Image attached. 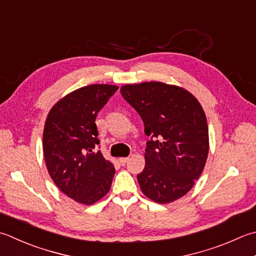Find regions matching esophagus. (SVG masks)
Returning <instances> with one entry per match:
<instances>
[{
    "label": "esophagus",
    "instance_id": "obj_1",
    "mask_svg": "<svg viewBox=\"0 0 256 256\" xmlns=\"http://www.w3.org/2000/svg\"><path fill=\"white\" fill-rule=\"evenodd\" d=\"M128 160H130L128 158H118V162L121 163L122 165H124L125 163H126V162L128 161Z\"/></svg>",
    "mask_w": 256,
    "mask_h": 256
}]
</instances>
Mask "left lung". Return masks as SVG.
Listing matches in <instances>:
<instances>
[{
	"label": "left lung",
	"mask_w": 256,
	"mask_h": 256,
	"mask_svg": "<svg viewBox=\"0 0 256 256\" xmlns=\"http://www.w3.org/2000/svg\"><path fill=\"white\" fill-rule=\"evenodd\" d=\"M121 94L142 118L150 138L145 168L138 174L143 194L160 204L184 196L202 174L208 154L201 104L186 90L162 82L126 84Z\"/></svg>",
	"instance_id": "8db88e82"
}]
</instances>
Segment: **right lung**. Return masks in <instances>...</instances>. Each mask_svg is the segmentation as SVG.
<instances>
[{"label": "right lung", "instance_id": "add662e5", "mask_svg": "<svg viewBox=\"0 0 256 256\" xmlns=\"http://www.w3.org/2000/svg\"><path fill=\"white\" fill-rule=\"evenodd\" d=\"M118 88L92 84L75 90L54 105L45 122L43 153L50 176L81 204H94L111 188L115 168L96 150L95 118Z\"/></svg>", "mask_w": 256, "mask_h": 256}]
</instances>
